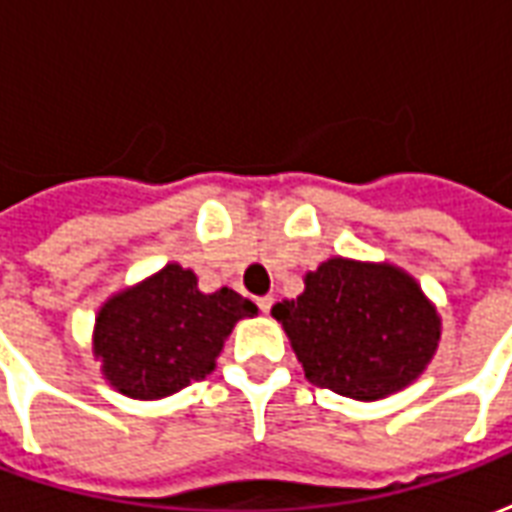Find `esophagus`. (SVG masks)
Listing matches in <instances>:
<instances>
[{
    "instance_id": "1",
    "label": "esophagus",
    "mask_w": 512,
    "mask_h": 512,
    "mask_svg": "<svg viewBox=\"0 0 512 512\" xmlns=\"http://www.w3.org/2000/svg\"><path fill=\"white\" fill-rule=\"evenodd\" d=\"M257 307L263 312H271V307H274V296H260V299H257Z\"/></svg>"
}]
</instances>
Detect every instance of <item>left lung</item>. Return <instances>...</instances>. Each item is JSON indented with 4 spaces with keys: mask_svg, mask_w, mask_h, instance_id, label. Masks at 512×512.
Masks as SVG:
<instances>
[{
    "mask_svg": "<svg viewBox=\"0 0 512 512\" xmlns=\"http://www.w3.org/2000/svg\"><path fill=\"white\" fill-rule=\"evenodd\" d=\"M299 299L271 315L288 332L310 384L354 400L408 386L439 345V315L395 266L332 257L310 271Z\"/></svg>",
    "mask_w": 512,
    "mask_h": 512,
    "instance_id": "8db88e82",
    "label": "left lung"
}]
</instances>
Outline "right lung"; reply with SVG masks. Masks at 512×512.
<instances>
[{
    "mask_svg": "<svg viewBox=\"0 0 512 512\" xmlns=\"http://www.w3.org/2000/svg\"><path fill=\"white\" fill-rule=\"evenodd\" d=\"M252 315L255 304L235 290L200 293L191 271L169 263L106 301L95 321L93 351L117 392L156 400L208 376L227 334Z\"/></svg>",
    "mask_w": 512,
    "mask_h": 512,
    "instance_id": "right-lung-1",
    "label": "right lung"
}]
</instances>
